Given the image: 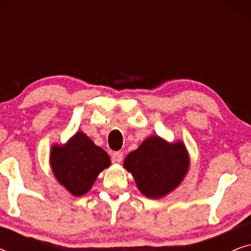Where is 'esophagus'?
<instances>
[{"instance_id":"esophagus-1","label":"esophagus","mask_w":251,"mask_h":251,"mask_svg":"<svg viewBox=\"0 0 251 251\" xmlns=\"http://www.w3.org/2000/svg\"><path fill=\"white\" fill-rule=\"evenodd\" d=\"M122 160H123V153L121 151H118V152L113 153V161H114V162L120 163Z\"/></svg>"}]
</instances>
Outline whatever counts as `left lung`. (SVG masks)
Segmentation results:
<instances>
[{
    "label": "left lung",
    "instance_id": "8db88e82",
    "mask_svg": "<svg viewBox=\"0 0 251 251\" xmlns=\"http://www.w3.org/2000/svg\"><path fill=\"white\" fill-rule=\"evenodd\" d=\"M123 167L145 197L160 199L183 181L190 156L183 142L170 144L159 136H151L126 155Z\"/></svg>",
    "mask_w": 251,
    "mask_h": 251
}]
</instances>
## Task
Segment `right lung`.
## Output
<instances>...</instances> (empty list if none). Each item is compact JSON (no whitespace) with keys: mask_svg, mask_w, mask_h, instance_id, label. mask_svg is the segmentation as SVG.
Listing matches in <instances>:
<instances>
[{"mask_svg":"<svg viewBox=\"0 0 251 251\" xmlns=\"http://www.w3.org/2000/svg\"><path fill=\"white\" fill-rule=\"evenodd\" d=\"M50 164L59 184L74 197L90 191L98 175L111 166L108 154L77 131L65 145H53Z\"/></svg>","mask_w":251,"mask_h":251,"instance_id":"right-lung-1","label":"right lung"}]
</instances>
